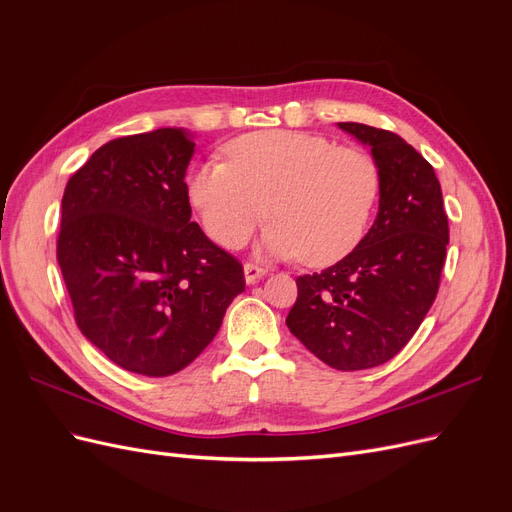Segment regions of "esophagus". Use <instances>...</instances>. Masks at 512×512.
I'll use <instances>...</instances> for the list:
<instances>
[{
  "mask_svg": "<svg viewBox=\"0 0 512 512\" xmlns=\"http://www.w3.org/2000/svg\"><path fill=\"white\" fill-rule=\"evenodd\" d=\"M243 273H245V282L247 284H256V282L262 280V277H265L267 271L262 269V267H258V265H254V262H245Z\"/></svg>",
  "mask_w": 512,
  "mask_h": 512,
  "instance_id": "obj_1",
  "label": "esophagus"
}]
</instances>
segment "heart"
<instances>
[{"instance_id": "heart-1", "label": "heart", "mask_w": 512, "mask_h": 512, "mask_svg": "<svg viewBox=\"0 0 512 512\" xmlns=\"http://www.w3.org/2000/svg\"><path fill=\"white\" fill-rule=\"evenodd\" d=\"M224 158L185 177L209 235L239 250L267 215V252L307 267L331 265L359 245L382 190L380 164L367 149L318 134L250 132L226 143Z\"/></svg>"}]
</instances>
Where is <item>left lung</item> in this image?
<instances>
[{
  "mask_svg": "<svg viewBox=\"0 0 512 512\" xmlns=\"http://www.w3.org/2000/svg\"><path fill=\"white\" fill-rule=\"evenodd\" d=\"M371 147L382 170L374 226L329 269L297 277L286 324L322 363L342 371L391 361L436 301L448 218L433 166L395 132L337 123Z\"/></svg>",
  "mask_w": 512,
  "mask_h": 512,
  "instance_id": "left-lung-1",
  "label": "left lung"
}]
</instances>
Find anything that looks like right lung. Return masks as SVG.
Instances as JSON below:
<instances>
[{
    "mask_svg": "<svg viewBox=\"0 0 512 512\" xmlns=\"http://www.w3.org/2000/svg\"><path fill=\"white\" fill-rule=\"evenodd\" d=\"M179 128L115 138L70 177L57 262L81 333L119 367L170 376L218 333L245 290L241 262L196 222Z\"/></svg>",
    "mask_w": 512,
    "mask_h": 512,
    "instance_id": "1",
    "label": "right lung"
}]
</instances>
